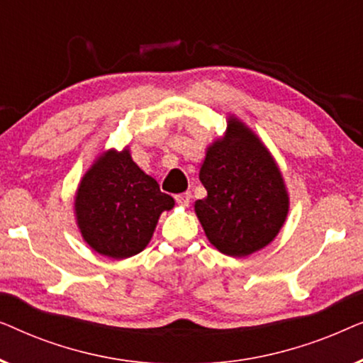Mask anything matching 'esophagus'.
Segmentation results:
<instances>
[{"label": "esophagus", "instance_id": "34e87169", "mask_svg": "<svg viewBox=\"0 0 363 363\" xmlns=\"http://www.w3.org/2000/svg\"><path fill=\"white\" fill-rule=\"evenodd\" d=\"M175 200H177L178 205H182V206H188V205H190L191 195H190V193H180V195H177V196H175Z\"/></svg>", "mask_w": 363, "mask_h": 363}]
</instances>
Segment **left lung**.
I'll use <instances>...</instances> for the list:
<instances>
[{
    "label": "left lung",
    "instance_id": "1",
    "mask_svg": "<svg viewBox=\"0 0 363 363\" xmlns=\"http://www.w3.org/2000/svg\"><path fill=\"white\" fill-rule=\"evenodd\" d=\"M208 196L195 211L223 255L242 257L274 240L289 210L284 182L269 152L236 118L208 148L200 170Z\"/></svg>",
    "mask_w": 363,
    "mask_h": 363
}]
</instances>
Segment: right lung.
Here are the masks:
<instances>
[{"mask_svg": "<svg viewBox=\"0 0 363 363\" xmlns=\"http://www.w3.org/2000/svg\"><path fill=\"white\" fill-rule=\"evenodd\" d=\"M173 205V198L132 162L128 150L107 152L79 186L77 225L92 250L123 259L148 245L160 213Z\"/></svg>", "mask_w": 363, "mask_h": 363, "instance_id": "obj_1", "label": "right lung"}]
</instances>
